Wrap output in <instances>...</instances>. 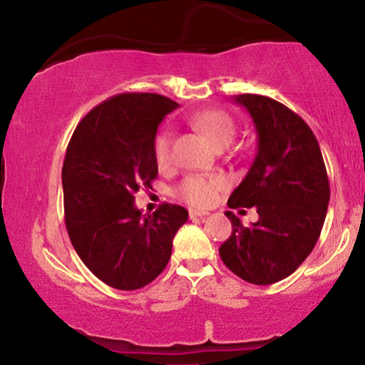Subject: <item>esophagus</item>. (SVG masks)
Masks as SVG:
<instances>
[{
  "mask_svg": "<svg viewBox=\"0 0 365 365\" xmlns=\"http://www.w3.org/2000/svg\"><path fill=\"white\" fill-rule=\"evenodd\" d=\"M209 215V212H206V211H195V209H190V211H188V217H190V220H199V217H206Z\"/></svg>",
  "mask_w": 365,
  "mask_h": 365,
  "instance_id": "esophagus-1",
  "label": "esophagus"
}]
</instances>
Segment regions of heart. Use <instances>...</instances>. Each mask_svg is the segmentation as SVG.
I'll list each match as a JSON object with an SVG mask.
<instances>
[{"label":"heart","mask_w":365,"mask_h":365,"mask_svg":"<svg viewBox=\"0 0 365 365\" xmlns=\"http://www.w3.org/2000/svg\"><path fill=\"white\" fill-rule=\"evenodd\" d=\"M192 125L197 130L207 135L215 145L230 144L235 137V121L228 113L221 110H207L200 111L192 116ZM171 144H173V133L170 128L161 130L154 140V158H156L159 166L170 165L171 161ZM225 187L223 177L217 175H190L180 183L178 195L190 206H209L215 202L217 192Z\"/></svg>","instance_id":"1"}]
</instances>
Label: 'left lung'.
I'll list each match as a JSON object with an SVG mask.
<instances>
[{
	"label": "left lung",
	"instance_id": "left-lung-1",
	"mask_svg": "<svg viewBox=\"0 0 365 365\" xmlns=\"http://www.w3.org/2000/svg\"><path fill=\"white\" fill-rule=\"evenodd\" d=\"M235 103L252 116L257 153L228 206H254L259 220L244 226L226 211L233 232L220 255L238 278L271 284L312 252L328 211V173L316 135L290 108L259 94L235 96Z\"/></svg>",
	"mask_w": 365,
	"mask_h": 365
}]
</instances>
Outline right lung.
<instances>
[{"instance_id": "add662e5", "label": "right lung", "mask_w": 365, "mask_h": 365, "mask_svg": "<svg viewBox=\"0 0 365 365\" xmlns=\"http://www.w3.org/2000/svg\"><path fill=\"white\" fill-rule=\"evenodd\" d=\"M178 104L153 92L113 96L83 116L63 163L65 225L82 262L108 287L139 290L171 257L185 207L163 204L142 216L139 188L158 177L154 139Z\"/></svg>"}]
</instances>
